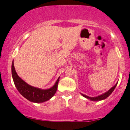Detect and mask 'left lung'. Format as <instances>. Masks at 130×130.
<instances>
[{"label":"left lung","mask_w":130,"mask_h":130,"mask_svg":"<svg viewBox=\"0 0 130 130\" xmlns=\"http://www.w3.org/2000/svg\"><path fill=\"white\" fill-rule=\"evenodd\" d=\"M117 84L115 85L114 86H113L112 87H111V89L109 90L108 92H105V93L102 94V95H99V96H95V97H90V96H87V95H84V94H82V95H83V96H84V97L87 98V99H89L90 100L92 101H100V100H104V99H106V98H108L109 96L112 93V92L114 91V90L115 89V88H116V86H117Z\"/></svg>","instance_id":"8db88e82"}]
</instances>
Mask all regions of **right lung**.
Returning a JSON list of instances; mask_svg holds the SVG:
<instances>
[{"mask_svg": "<svg viewBox=\"0 0 130 130\" xmlns=\"http://www.w3.org/2000/svg\"><path fill=\"white\" fill-rule=\"evenodd\" d=\"M11 72H12L13 81L16 89L19 91V93L28 100L34 103L44 102L51 98L56 93L57 89L59 77L53 87L46 90H42L32 87L21 79L16 73L13 62L11 65Z\"/></svg>", "mask_w": 130, "mask_h": 130, "instance_id": "add662e5", "label": "right lung"}]
</instances>
